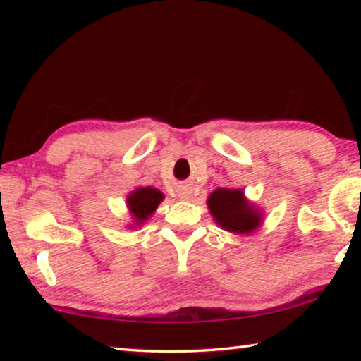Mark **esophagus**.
Masks as SVG:
<instances>
[{
    "instance_id": "34e87169",
    "label": "esophagus",
    "mask_w": 361,
    "mask_h": 361,
    "mask_svg": "<svg viewBox=\"0 0 361 361\" xmlns=\"http://www.w3.org/2000/svg\"><path fill=\"white\" fill-rule=\"evenodd\" d=\"M180 199H188V195H186L185 192H181V194H180Z\"/></svg>"
}]
</instances>
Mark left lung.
I'll return each mask as SVG.
<instances>
[{
    "mask_svg": "<svg viewBox=\"0 0 361 361\" xmlns=\"http://www.w3.org/2000/svg\"><path fill=\"white\" fill-rule=\"evenodd\" d=\"M209 209L223 229L248 234L259 226L261 215L247 204L239 189H216L209 197Z\"/></svg>",
    "mask_w": 361,
    "mask_h": 361,
    "instance_id": "obj_1",
    "label": "left lung"
}]
</instances>
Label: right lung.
Listing matches in <instances>:
<instances>
[{
	"mask_svg": "<svg viewBox=\"0 0 361 361\" xmlns=\"http://www.w3.org/2000/svg\"><path fill=\"white\" fill-rule=\"evenodd\" d=\"M164 194L154 188H140L135 192H132L127 197V204L132 215L137 218L138 223H143L146 218L152 215V212L157 209V205L162 202Z\"/></svg>",
	"mask_w": 361,
	"mask_h": 361,
	"instance_id": "add662e5",
	"label": "right lung"
}]
</instances>
